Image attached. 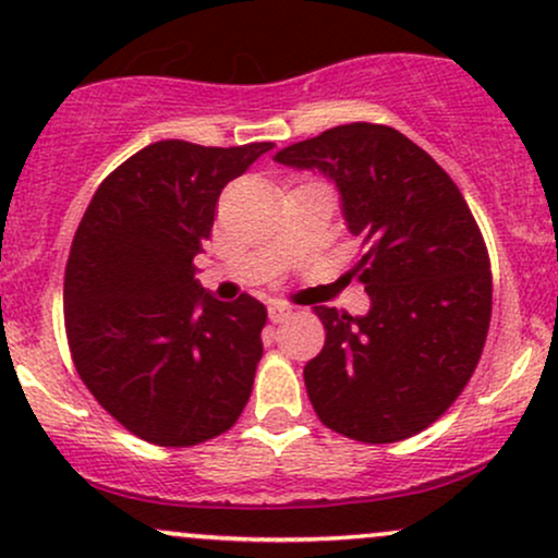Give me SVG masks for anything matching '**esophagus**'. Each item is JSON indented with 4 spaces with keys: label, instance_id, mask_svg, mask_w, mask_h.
Masks as SVG:
<instances>
[{
    "label": "esophagus",
    "instance_id": "34e87169",
    "mask_svg": "<svg viewBox=\"0 0 558 558\" xmlns=\"http://www.w3.org/2000/svg\"><path fill=\"white\" fill-rule=\"evenodd\" d=\"M291 306L288 304H270L267 306V315H270V323H283V319L291 317Z\"/></svg>",
    "mask_w": 558,
    "mask_h": 558
}]
</instances>
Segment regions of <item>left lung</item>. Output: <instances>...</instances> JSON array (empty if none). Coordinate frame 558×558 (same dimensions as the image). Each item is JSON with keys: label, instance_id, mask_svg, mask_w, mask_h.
Instances as JSON below:
<instances>
[{"label": "left lung", "instance_id": "obj_1", "mask_svg": "<svg viewBox=\"0 0 558 558\" xmlns=\"http://www.w3.org/2000/svg\"><path fill=\"white\" fill-rule=\"evenodd\" d=\"M341 191L369 312L315 306L323 351L304 367L319 422L362 444H396L430 427L459 399L490 325V259L462 191L414 141L351 123L275 155Z\"/></svg>", "mask_w": 558, "mask_h": 558}]
</instances>
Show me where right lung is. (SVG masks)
I'll list each match as a JSON object with an SVG mask.
<instances>
[{"label":"right lung","mask_w":558,"mask_h":558,"mask_svg":"<svg viewBox=\"0 0 558 558\" xmlns=\"http://www.w3.org/2000/svg\"><path fill=\"white\" fill-rule=\"evenodd\" d=\"M270 149L157 141L101 181L75 230L62 293L70 354L105 412L146 444L217 438L252 396L265 304L204 293L194 257L220 191Z\"/></svg>","instance_id":"obj_1"}]
</instances>
